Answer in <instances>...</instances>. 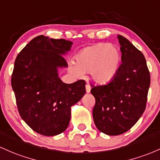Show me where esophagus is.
<instances>
[{
	"instance_id": "34e87169",
	"label": "esophagus",
	"mask_w": 160,
	"mask_h": 160,
	"mask_svg": "<svg viewBox=\"0 0 160 160\" xmlns=\"http://www.w3.org/2000/svg\"><path fill=\"white\" fill-rule=\"evenodd\" d=\"M90 89H91L90 85H89V83H87V85H86V91H87V92H90Z\"/></svg>"
}]
</instances>
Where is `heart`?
Here are the masks:
<instances>
[{"instance_id":"1","label":"heart","mask_w":160,"mask_h":160,"mask_svg":"<svg viewBox=\"0 0 160 160\" xmlns=\"http://www.w3.org/2000/svg\"><path fill=\"white\" fill-rule=\"evenodd\" d=\"M121 64V52L111 44L96 43L82 49L76 56V64H70V71L75 77L90 73L96 83L105 84L113 80Z\"/></svg>"}]
</instances>
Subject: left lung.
<instances>
[{
    "instance_id": "left-lung-1",
    "label": "left lung",
    "mask_w": 160,
    "mask_h": 160,
    "mask_svg": "<svg viewBox=\"0 0 160 160\" xmlns=\"http://www.w3.org/2000/svg\"><path fill=\"white\" fill-rule=\"evenodd\" d=\"M122 64L105 85H92L96 103L93 121L101 132L119 135L130 130L145 111L150 75L145 57L128 40L118 35Z\"/></svg>"
}]
</instances>
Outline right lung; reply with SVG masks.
<instances>
[{
	"instance_id": "right-lung-1",
	"label": "right lung",
	"mask_w": 160,
	"mask_h": 160,
	"mask_svg": "<svg viewBox=\"0 0 160 160\" xmlns=\"http://www.w3.org/2000/svg\"><path fill=\"white\" fill-rule=\"evenodd\" d=\"M73 42L38 36L21 50L15 60L11 85L22 120L36 132L54 136L64 132L71 107L86 93L83 80L63 83L58 68L68 66L62 54Z\"/></svg>"
}]
</instances>
